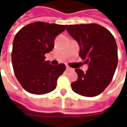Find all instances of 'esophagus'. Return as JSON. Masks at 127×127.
Wrapping results in <instances>:
<instances>
[{
	"instance_id": "1",
	"label": "esophagus",
	"mask_w": 127,
	"mask_h": 127,
	"mask_svg": "<svg viewBox=\"0 0 127 127\" xmlns=\"http://www.w3.org/2000/svg\"><path fill=\"white\" fill-rule=\"evenodd\" d=\"M66 70H67V71H73V69L72 67H69V66H67V67H66Z\"/></svg>"
}]
</instances>
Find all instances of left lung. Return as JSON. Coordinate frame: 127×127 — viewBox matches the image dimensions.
<instances>
[{
    "instance_id": "8db88e82",
    "label": "left lung",
    "mask_w": 127,
    "mask_h": 127,
    "mask_svg": "<svg viewBox=\"0 0 127 127\" xmlns=\"http://www.w3.org/2000/svg\"><path fill=\"white\" fill-rule=\"evenodd\" d=\"M66 30L79 42V56L89 64L85 73L75 70L78 79L71 83L72 90L82 96H96L110 85L118 64L114 37L109 30L95 23L69 25Z\"/></svg>"
}]
</instances>
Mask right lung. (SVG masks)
<instances>
[{"instance_id":"obj_1","label":"right lung","mask_w":127,"mask_h":127,"mask_svg":"<svg viewBox=\"0 0 127 127\" xmlns=\"http://www.w3.org/2000/svg\"><path fill=\"white\" fill-rule=\"evenodd\" d=\"M67 25L34 22L23 27L13 41L12 63L14 75L27 92L42 95L57 86V79L65 70L64 64L52 65L45 54L54 47L55 37Z\"/></svg>"}]
</instances>
